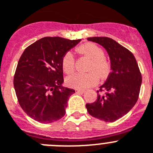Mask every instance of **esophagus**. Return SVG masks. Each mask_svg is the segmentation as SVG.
Listing matches in <instances>:
<instances>
[{
    "label": "esophagus",
    "mask_w": 153,
    "mask_h": 153,
    "mask_svg": "<svg viewBox=\"0 0 153 153\" xmlns=\"http://www.w3.org/2000/svg\"><path fill=\"white\" fill-rule=\"evenodd\" d=\"M75 91L78 92V93H84L85 90H83V89H75Z\"/></svg>",
    "instance_id": "obj_1"
}]
</instances>
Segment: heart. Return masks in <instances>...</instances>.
Returning <instances> with one entry per match:
<instances>
[{
	"mask_svg": "<svg viewBox=\"0 0 153 153\" xmlns=\"http://www.w3.org/2000/svg\"><path fill=\"white\" fill-rule=\"evenodd\" d=\"M80 53L91 60L88 67L89 73H76L66 78V83L71 88L85 89L95 85L98 77L104 78L109 71V65L104 59V53L100 47L92 42L85 43L78 48ZM62 66L65 73L71 74L75 70V59L71 52H67L62 59Z\"/></svg>",
	"mask_w": 153,
	"mask_h": 153,
	"instance_id": "b5f03b06",
	"label": "heart"
}]
</instances>
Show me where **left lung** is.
Returning a JSON list of instances; mask_svg holds the SVG:
<instances>
[{
    "label": "left lung",
    "mask_w": 153,
    "mask_h": 153,
    "mask_svg": "<svg viewBox=\"0 0 153 153\" xmlns=\"http://www.w3.org/2000/svg\"><path fill=\"white\" fill-rule=\"evenodd\" d=\"M87 39L106 49L111 69L106 82L100 87V91L104 90L107 93L98 94L95 102L87 104V111L97 119L114 122L126 115L138 100L142 84L140 68L133 53L114 39L108 37Z\"/></svg>",
    "instance_id": "left-lung-1"
}]
</instances>
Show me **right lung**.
Returning <instances> with one entry per match:
<instances>
[{
    "instance_id": "right-lung-1",
    "label": "right lung",
    "mask_w": 153,
    "mask_h": 153,
    "mask_svg": "<svg viewBox=\"0 0 153 153\" xmlns=\"http://www.w3.org/2000/svg\"><path fill=\"white\" fill-rule=\"evenodd\" d=\"M80 41L44 37L29 46L20 56L13 86L20 107L32 119L49 123L65 114L68 98L75 91L62 85V59Z\"/></svg>"
}]
</instances>
